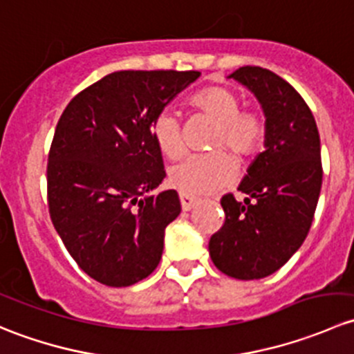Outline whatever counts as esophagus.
<instances>
[{
  "label": "esophagus",
  "mask_w": 354,
  "mask_h": 354,
  "mask_svg": "<svg viewBox=\"0 0 354 354\" xmlns=\"http://www.w3.org/2000/svg\"><path fill=\"white\" fill-rule=\"evenodd\" d=\"M180 202H181V209L192 210L198 203V198L192 197V195H187V194H180Z\"/></svg>",
  "instance_id": "esophagus-1"
}]
</instances>
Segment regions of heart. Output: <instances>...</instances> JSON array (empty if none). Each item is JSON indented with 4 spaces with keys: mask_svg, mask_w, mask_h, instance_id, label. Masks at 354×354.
<instances>
[{
    "mask_svg": "<svg viewBox=\"0 0 354 354\" xmlns=\"http://www.w3.org/2000/svg\"><path fill=\"white\" fill-rule=\"evenodd\" d=\"M192 106L217 123L214 149H230L240 159H248L266 142V120L255 109H241V99L227 87H207L192 97ZM152 137L160 152L178 159L185 152L181 124L176 111L160 109L152 121ZM238 174L236 160L224 151L187 157L169 171V183L187 195H210L233 183Z\"/></svg>",
    "mask_w": 354,
    "mask_h": 354,
    "instance_id": "heart-1",
    "label": "heart"
}]
</instances>
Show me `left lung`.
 Segmentation results:
<instances>
[{
	"label": "left lung",
	"mask_w": 354,
	"mask_h": 354,
	"mask_svg": "<svg viewBox=\"0 0 354 354\" xmlns=\"http://www.w3.org/2000/svg\"><path fill=\"white\" fill-rule=\"evenodd\" d=\"M231 77L246 85L266 113V151L238 190L221 198L224 224L210 236L214 266L234 279H262L279 270L301 246L322 188L320 135L301 95L274 71L241 66Z\"/></svg>",
	"instance_id": "obj_1"
}]
</instances>
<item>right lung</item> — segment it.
Wrapping results in <instances>:
<instances>
[{
	"label": "right lung",
	"mask_w": 354,
	"mask_h": 354,
	"mask_svg": "<svg viewBox=\"0 0 354 354\" xmlns=\"http://www.w3.org/2000/svg\"><path fill=\"white\" fill-rule=\"evenodd\" d=\"M200 71L123 70L78 92L63 111L48 156V205L68 253L97 283L124 288L154 272L164 230L181 212L162 183L156 114Z\"/></svg>",
	"instance_id": "right-lung-1"
}]
</instances>
